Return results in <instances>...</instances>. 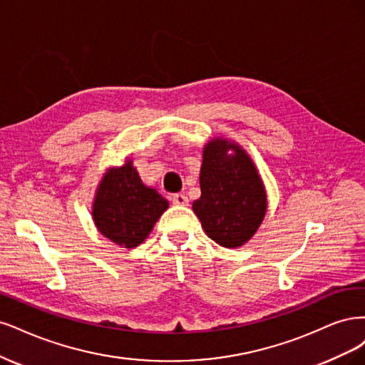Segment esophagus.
Masks as SVG:
<instances>
[{"mask_svg": "<svg viewBox=\"0 0 365 365\" xmlns=\"http://www.w3.org/2000/svg\"><path fill=\"white\" fill-rule=\"evenodd\" d=\"M173 203L175 206H187V203H190V200H187V197L183 195V194H174L173 195Z\"/></svg>", "mask_w": 365, "mask_h": 365, "instance_id": "1", "label": "esophagus"}]
</instances>
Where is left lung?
Masks as SVG:
<instances>
[{
    "mask_svg": "<svg viewBox=\"0 0 365 365\" xmlns=\"http://www.w3.org/2000/svg\"><path fill=\"white\" fill-rule=\"evenodd\" d=\"M200 190L192 210L217 244L237 249L261 226L267 212L265 187L253 160L238 144L217 138L205 145Z\"/></svg>",
    "mask_w": 365,
    "mask_h": 365,
    "instance_id": "obj_1",
    "label": "left lung"
}]
</instances>
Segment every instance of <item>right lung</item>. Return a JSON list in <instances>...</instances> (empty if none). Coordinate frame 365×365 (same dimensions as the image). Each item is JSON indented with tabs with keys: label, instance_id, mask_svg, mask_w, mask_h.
<instances>
[{
	"label": "right lung",
	"instance_id": "1",
	"mask_svg": "<svg viewBox=\"0 0 365 365\" xmlns=\"http://www.w3.org/2000/svg\"><path fill=\"white\" fill-rule=\"evenodd\" d=\"M168 209V200L140 180L132 160L110 168L101 179L92 206L100 233L112 242L133 249L143 242Z\"/></svg>",
	"mask_w": 365,
	"mask_h": 365
}]
</instances>
